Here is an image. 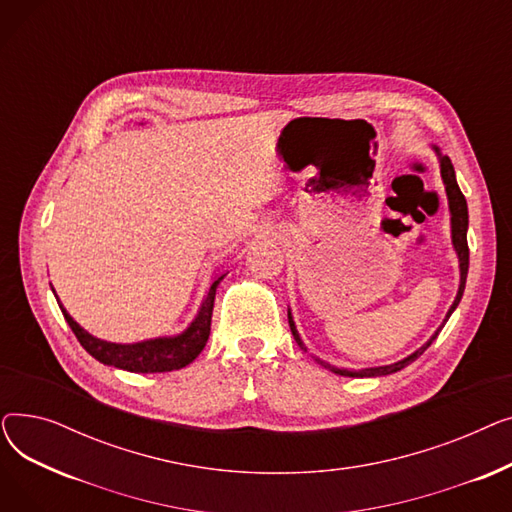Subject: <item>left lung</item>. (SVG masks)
Listing matches in <instances>:
<instances>
[{
	"label": "left lung",
	"instance_id": "8db88e82",
	"mask_svg": "<svg viewBox=\"0 0 512 512\" xmlns=\"http://www.w3.org/2000/svg\"><path fill=\"white\" fill-rule=\"evenodd\" d=\"M438 151V149H436ZM440 170H442V180L446 184V195H448V205H450V213H452V245L456 249V253H459V261H461V286H459V294H456V299L452 303V307L448 309V315H446V321L448 317L452 315V311L456 309V305L461 303L463 299V292H465V282H467V272H469V245H467V228H469V211H467V201H465V195L461 193L459 184H456V176H454V168H452V161L446 157V155H440ZM288 324H290V332L294 336V340H297V344L303 348V351H307L297 328H294V321L290 317V311H288ZM444 328V326H442ZM440 328V330H442ZM440 330L429 338L419 351H415L411 357L402 359L394 365H384V367H369V369H359V371H348V369H336L332 367L330 363L321 361V359H315L319 365H324L326 369H332L334 373H340V375H348V378H375V375H388V373H394V371H400L402 367H407L409 363H413L415 359H419L425 351L427 346L432 344Z\"/></svg>",
	"mask_w": 512,
	"mask_h": 512
}]
</instances>
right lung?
<instances>
[{"label":"right lung","mask_w":512,"mask_h":512,"mask_svg":"<svg viewBox=\"0 0 512 512\" xmlns=\"http://www.w3.org/2000/svg\"><path fill=\"white\" fill-rule=\"evenodd\" d=\"M220 278H215L213 284L209 286L207 297L201 305L199 315L191 324V328L184 330L180 336L174 338H155V340H145L137 344H116V342H105L95 336H91L87 330L80 328L76 321L68 315V311L62 307L60 309L68 321V326L72 328L74 336L78 342L83 344L85 351L101 361L103 365H114L118 369L134 371V373H164V371H174L182 369L188 363H193L197 355L203 351V346L209 338L211 330V311H213V299H215V288H218Z\"/></svg>","instance_id":"obj_1"}]
</instances>
